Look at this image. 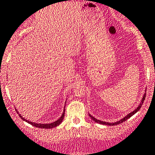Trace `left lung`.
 Returning a JSON list of instances; mask_svg holds the SVG:
<instances>
[{"label":"left lung","mask_w":155,"mask_h":155,"mask_svg":"<svg viewBox=\"0 0 155 155\" xmlns=\"http://www.w3.org/2000/svg\"><path fill=\"white\" fill-rule=\"evenodd\" d=\"M146 94H145V95L143 96V99H142V102H141V104H140V105H139V106H138L137 107V109H135V110H134L133 112H131V113H130L129 114H128V115H127L126 117H125L124 118L122 119V120H120V121H119V122H117V123H106V122H102V121H100V120H97V119L94 118V117L91 116V114H89V116H90V117H91V119H92V120H94V121H95L96 123H99V124H102V125H115L120 124V123H123V122H125V120H128V118H130V117H132L133 115L135 113H137V112L138 110H139L140 109L141 106H142V105H143V101H144V100H145V99H146Z\"/></svg>","instance_id":"left-lung-1"}]
</instances>
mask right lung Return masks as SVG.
<instances>
[{
	"label": "right lung",
	"mask_w": 155,
	"mask_h": 155,
	"mask_svg": "<svg viewBox=\"0 0 155 155\" xmlns=\"http://www.w3.org/2000/svg\"><path fill=\"white\" fill-rule=\"evenodd\" d=\"M18 112V111H17ZM19 116L21 117V118L22 119V120H25V121H27V123H30L32 125H33V126L35 127H37V128H54V127H56L57 125H58L60 124V123L62 122L63 119H64V113H63V114L61 115V117H60L59 119H58V120H56V122H54V123H50V124H38V123H32V122H30L28 121V120H26L25 119H24L22 117V116H21L20 114H19Z\"/></svg>",
	"instance_id": "right-lung-1"
}]
</instances>
